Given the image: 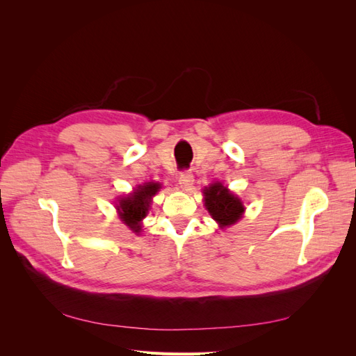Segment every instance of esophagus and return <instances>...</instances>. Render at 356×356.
<instances>
[{"mask_svg":"<svg viewBox=\"0 0 356 356\" xmlns=\"http://www.w3.org/2000/svg\"><path fill=\"white\" fill-rule=\"evenodd\" d=\"M193 182H195V177H193L191 172H188V170L181 172L179 178H178V184L182 190H188L193 186Z\"/></svg>","mask_w":356,"mask_h":356,"instance_id":"obj_1","label":"esophagus"}]
</instances>
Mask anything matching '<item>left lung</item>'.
Masks as SVG:
<instances>
[{"instance_id":"1","label":"left lung","mask_w":356,"mask_h":356,"mask_svg":"<svg viewBox=\"0 0 356 356\" xmlns=\"http://www.w3.org/2000/svg\"><path fill=\"white\" fill-rule=\"evenodd\" d=\"M204 193V207L212 215V218L217 221L221 229L234 224L243 213V204L241 199L234 197L232 193L220 182H215L209 188L203 190Z\"/></svg>"}]
</instances>
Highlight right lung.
<instances>
[{"label":"right lung","instance_id":"obj_1","mask_svg":"<svg viewBox=\"0 0 356 356\" xmlns=\"http://www.w3.org/2000/svg\"><path fill=\"white\" fill-rule=\"evenodd\" d=\"M159 188L160 184H157V182H147L144 186H139L131 196L118 202L117 209L120 213V218L132 232H141V221L147 217L152 196L156 195Z\"/></svg>","mask_w":356,"mask_h":356}]
</instances>
